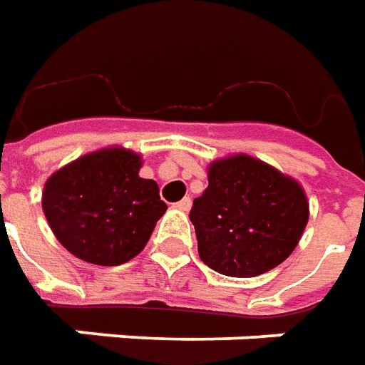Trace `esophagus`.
Masks as SVG:
<instances>
[{"label": "esophagus", "instance_id": "obj_1", "mask_svg": "<svg viewBox=\"0 0 365 365\" xmlns=\"http://www.w3.org/2000/svg\"><path fill=\"white\" fill-rule=\"evenodd\" d=\"M190 206H192V200H190V196H185L180 202H177V208L182 212H188L190 210Z\"/></svg>", "mask_w": 365, "mask_h": 365}]
</instances>
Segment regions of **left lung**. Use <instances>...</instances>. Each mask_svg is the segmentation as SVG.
I'll use <instances>...</instances> for the list:
<instances>
[{"label": "left lung", "mask_w": 365, "mask_h": 365, "mask_svg": "<svg viewBox=\"0 0 365 365\" xmlns=\"http://www.w3.org/2000/svg\"><path fill=\"white\" fill-rule=\"evenodd\" d=\"M198 255L228 277H255L293 253L309 222L304 190L250 155L212 163L190 208Z\"/></svg>", "instance_id": "obj_1"}]
</instances>
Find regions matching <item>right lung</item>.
<instances>
[{"label":"right lung","instance_id":"1","mask_svg":"<svg viewBox=\"0 0 365 365\" xmlns=\"http://www.w3.org/2000/svg\"><path fill=\"white\" fill-rule=\"evenodd\" d=\"M139 169V155L112 147L80 157L46 180V222L72 255L112 267L145 247L167 204Z\"/></svg>","mask_w":365,"mask_h":365}]
</instances>
